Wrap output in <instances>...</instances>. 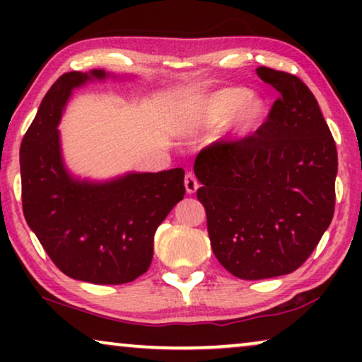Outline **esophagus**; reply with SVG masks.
<instances>
[{
  "mask_svg": "<svg viewBox=\"0 0 362 362\" xmlns=\"http://www.w3.org/2000/svg\"><path fill=\"white\" fill-rule=\"evenodd\" d=\"M185 186H186L187 194H192V192L197 191V187H199V181H197V177L194 176V173H186Z\"/></svg>",
  "mask_w": 362,
  "mask_h": 362,
  "instance_id": "34e87169",
  "label": "esophagus"
}]
</instances>
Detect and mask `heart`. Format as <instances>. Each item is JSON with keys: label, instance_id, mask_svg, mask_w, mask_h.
Wrapping results in <instances>:
<instances>
[{"label": "heart", "instance_id": "1", "mask_svg": "<svg viewBox=\"0 0 362 362\" xmlns=\"http://www.w3.org/2000/svg\"><path fill=\"white\" fill-rule=\"evenodd\" d=\"M269 115L264 98L250 95L244 87H226L194 102V117L206 127H221L229 122L234 136H247L259 130Z\"/></svg>", "mask_w": 362, "mask_h": 362}]
</instances>
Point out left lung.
<instances>
[{"label":"left lung","mask_w":362,"mask_h":362,"mask_svg":"<svg viewBox=\"0 0 362 362\" xmlns=\"http://www.w3.org/2000/svg\"><path fill=\"white\" fill-rule=\"evenodd\" d=\"M279 92L254 135L201 150L194 175L217 260L262 280L305 264L334 214L338 151L318 102L293 74L257 69Z\"/></svg>","instance_id":"obj_1"}]
</instances>
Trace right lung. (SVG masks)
Returning a JSON list of instances; mask_svg holds the SVG:
<instances>
[{
  "label": "right lung",
  "instance_id": "right-lung-1",
  "mask_svg": "<svg viewBox=\"0 0 362 362\" xmlns=\"http://www.w3.org/2000/svg\"><path fill=\"white\" fill-rule=\"evenodd\" d=\"M103 71L67 72L42 98L21 141V194L28 226L67 276L128 284L153 259L158 226L185 197V170L132 173L108 182L78 181L64 168L57 125L72 88Z\"/></svg>",
  "mask_w": 362,
  "mask_h": 362
}]
</instances>
